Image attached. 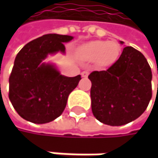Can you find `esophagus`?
Returning <instances> with one entry per match:
<instances>
[{
  "mask_svg": "<svg viewBox=\"0 0 158 158\" xmlns=\"http://www.w3.org/2000/svg\"><path fill=\"white\" fill-rule=\"evenodd\" d=\"M81 76H82L83 78H87V77L89 76V71H83V72L81 73Z\"/></svg>",
  "mask_w": 158,
  "mask_h": 158,
  "instance_id": "1",
  "label": "esophagus"
}]
</instances>
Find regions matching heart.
<instances>
[{"instance_id": "heart-1", "label": "heart", "mask_w": 158, "mask_h": 158, "mask_svg": "<svg viewBox=\"0 0 158 158\" xmlns=\"http://www.w3.org/2000/svg\"><path fill=\"white\" fill-rule=\"evenodd\" d=\"M121 46L116 41H93L79 49V55L85 59L98 60L103 63L113 62L119 56Z\"/></svg>"}]
</instances>
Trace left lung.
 Segmentation results:
<instances>
[{"label": "left lung", "instance_id": "obj_1", "mask_svg": "<svg viewBox=\"0 0 158 158\" xmlns=\"http://www.w3.org/2000/svg\"><path fill=\"white\" fill-rule=\"evenodd\" d=\"M89 79L92 113L104 124L131 123L142 115L152 98L151 68L142 53L132 47L123 48L108 69L93 71Z\"/></svg>", "mask_w": 158, "mask_h": 158}]
</instances>
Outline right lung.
<instances>
[{
	"mask_svg": "<svg viewBox=\"0 0 158 158\" xmlns=\"http://www.w3.org/2000/svg\"><path fill=\"white\" fill-rule=\"evenodd\" d=\"M72 39L70 35L48 34L29 42L17 54L9 78V99L24 120L47 123L65 110L69 95L81 77H65L42 61L49 54L65 53L64 43Z\"/></svg>",
	"mask_w": 158,
	"mask_h": 158,
	"instance_id": "1",
	"label": "right lung"
}]
</instances>
